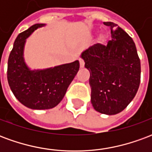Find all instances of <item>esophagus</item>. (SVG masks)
<instances>
[{
  "label": "esophagus",
  "instance_id": "esophagus-1",
  "mask_svg": "<svg viewBox=\"0 0 152 152\" xmlns=\"http://www.w3.org/2000/svg\"><path fill=\"white\" fill-rule=\"evenodd\" d=\"M79 62H80V66L81 68L84 67V66H85V62H84V60L80 58V59L79 60Z\"/></svg>",
  "mask_w": 152,
  "mask_h": 152
}]
</instances>
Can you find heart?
I'll list each match as a JSON object with an SVG mask.
<instances>
[{
    "instance_id": "obj_1",
    "label": "heart",
    "mask_w": 152,
    "mask_h": 152,
    "mask_svg": "<svg viewBox=\"0 0 152 152\" xmlns=\"http://www.w3.org/2000/svg\"><path fill=\"white\" fill-rule=\"evenodd\" d=\"M106 41V37L105 36H103V35H102L101 37H100V38H99V42H100V44H104L105 43Z\"/></svg>"
}]
</instances>
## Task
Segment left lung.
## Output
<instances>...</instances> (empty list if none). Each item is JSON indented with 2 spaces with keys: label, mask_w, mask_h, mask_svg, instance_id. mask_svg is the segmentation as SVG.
I'll return each instance as SVG.
<instances>
[{
  "label": "left lung",
  "mask_w": 152,
  "mask_h": 152,
  "mask_svg": "<svg viewBox=\"0 0 152 152\" xmlns=\"http://www.w3.org/2000/svg\"><path fill=\"white\" fill-rule=\"evenodd\" d=\"M112 40L95 44L81 53L89 71L91 103L97 112L115 115L134 99L140 85L141 64L133 39L112 22Z\"/></svg>",
  "instance_id": "1"
}]
</instances>
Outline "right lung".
I'll return each mask as SVG.
<instances>
[{
    "label": "right lung",
    "instance_id": "add662e5",
    "mask_svg": "<svg viewBox=\"0 0 152 152\" xmlns=\"http://www.w3.org/2000/svg\"><path fill=\"white\" fill-rule=\"evenodd\" d=\"M45 24H35L18 35L10 53L7 79L12 92L22 104L35 110L56 107L78 72V60L44 70L29 69L23 59L26 39Z\"/></svg>",
    "mask_w": 152,
    "mask_h": 152
}]
</instances>
